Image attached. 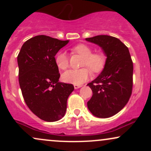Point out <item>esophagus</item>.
<instances>
[{"label":"esophagus","instance_id":"1","mask_svg":"<svg viewBox=\"0 0 151 151\" xmlns=\"http://www.w3.org/2000/svg\"><path fill=\"white\" fill-rule=\"evenodd\" d=\"M81 86H82V85H81V84H74V89H78V88H80Z\"/></svg>","mask_w":151,"mask_h":151}]
</instances>
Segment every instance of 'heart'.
<instances>
[{
	"label": "heart",
	"mask_w": 151,
	"mask_h": 151,
	"mask_svg": "<svg viewBox=\"0 0 151 151\" xmlns=\"http://www.w3.org/2000/svg\"><path fill=\"white\" fill-rule=\"evenodd\" d=\"M72 50L84 58L81 67H88L93 73L101 72L104 67L106 61V57L104 53L100 52H93V50L85 44L77 45L72 48ZM55 61L58 67L62 70H67L70 66L68 57L64 52H61L57 55ZM88 68L83 67L79 70H68L62 74V78L65 82L81 84L87 80L91 74L89 68Z\"/></svg>",
	"instance_id": "obj_1"
}]
</instances>
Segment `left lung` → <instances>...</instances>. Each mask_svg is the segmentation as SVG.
I'll list each match as a JSON object with an SVG mask.
<instances>
[{"instance_id": "8db88e82", "label": "left lung", "mask_w": 151, "mask_h": 151, "mask_svg": "<svg viewBox=\"0 0 151 151\" xmlns=\"http://www.w3.org/2000/svg\"><path fill=\"white\" fill-rule=\"evenodd\" d=\"M86 40L99 45L107 56L103 72L87 84L93 92L88 109L96 117H111L125 106L132 93L133 65L129 48L109 35L94 36Z\"/></svg>"}]
</instances>
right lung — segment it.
<instances>
[{
    "label": "right lung",
    "mask_w": 151,
    "mask_h": 151,
    "mask_svg": "<svg viewBox=\"0 0 151 151\" xmlns=\"http://www.w3.org/2000/svg\"><path fill=\"white\" fill-rule=\"evenodd\" d=\"M69 40L37 35L22 45L18 55V79L26 105L38 118L47 122L61 119L72 84L59 82L60 74L55 55Z\"/></svg>",
    "instance_id": "1"
}]
</instances>
